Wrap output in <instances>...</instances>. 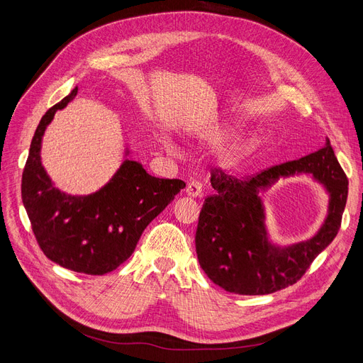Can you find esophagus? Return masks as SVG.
I'll use <instances>...</instances> for the list:
<instances>
[{
	"mask_svg": "<svg viewBox=\"0 0 363 363\" xmlns=\"http://www.w3.org/2000/svg\"><path fill=\"white\" fill-rule=\"evenodd\" d=\"M186 194L192 198H196V196H201L202 195V183L196 182V180H192L187 183V187H186Z\"/></svg>",
	"mask_w": 363,
	"mask_h": 363,
	"instance_id": "34e87169",
	"label": "esophagus"
}]
</instances>
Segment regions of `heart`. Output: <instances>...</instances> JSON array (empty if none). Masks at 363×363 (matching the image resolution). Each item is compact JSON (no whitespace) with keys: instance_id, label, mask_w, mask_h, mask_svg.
Segmentation results:
<instances>
[{"instance_id":"obj_1","label":"heart","mask_w":363,"mask_h":363,"mask_svg":"<svg viewBox=\"0 0 363 363\" xmlns=\"http://www.w3.org/2000/svg\"><path fill=\"white\" fill-rule=\"evenodd\" d=\"M162 145L165 146V149L167 150H169V152H176V145L171 142V139H168V137H162ZM254 147V142H247L242 147H240L239 150H242V152H247V150H251Z\"/></svg>"}]
</instances>
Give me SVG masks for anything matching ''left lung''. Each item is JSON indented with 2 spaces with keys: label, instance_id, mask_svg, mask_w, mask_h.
<instances>
[{
  "label": "left lung",
  "instance_id": "left-lung-1",
  "mask_svg": "<svg viewBox=\"0 0 363 363\" xmlns=\"http://www.w3.org/2000/svg\"><path fill=\"white\" fill-rule=\"evenodd\" d=\"M301 174L312 175L328 194L327 216L312 238L281 246L268 233L261 194L281 178ZM211 186L216 194L203 202L195 236L198 260L216 285L240 296L272 294L296 284L337 236L349 192L328 139L315 153L251 177L236 179L214 168Z\"/></svg>",
  "mask_w": 363,
  "mask_h": 363
}]
</instances>
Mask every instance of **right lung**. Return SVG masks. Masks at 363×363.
Segmentation results:
<instances>
[{
    "label": "right lung",
    "instance_id": "right-lung-1",
    "mask_svg": "<svg viewBox=\"0 0 363 363\" xmlns=\"http://www.w3.org/2000/svg\"><path fill=\"white\" fill-rule=\"evenodd\" d=\"M78 94L75 87L45 112L37 127L22 176V201L43 252L56 264L105 274L134 252L147 224L186 187L179 179L150 176L124 150L111 180L90 195L62 192L41 162L43 137L57 111Z\"/></svg>",
    "mask_w": 363,
    "mask_h": 363
}]
</instances>
